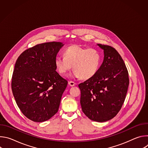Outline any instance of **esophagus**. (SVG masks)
Listing matches in <instances>:
<instances>
[{
  "mask_svg": "<svg viewBox=\"0 0 148 148\" xmlns=\"http://www.w3.org/2000/svg\"><path fill=\"white\" fill-rule=\"evenodd\" d=\"M69 86H71V87H74V86H75V83L74 82L71 81H69Z\"/></svg>",
  "mask_w": 148,
  "mask_h": 148,
  "instance_id": "esophagus-1",
  "label": "esophagus"
}]
</instances>
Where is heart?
I'll return each mask as SVG.
<instances>
[{
  "label": "heart",
  "instance_id": "b5f03b06",
  "mask_svg": "<svg viewBox=\"0 0 148 148\" xmlns=\"http://www.w3.org/2000/svg\"><path fill=\"white\" fill-rule=\"evenodd\" d=\"M54 62L56 70L61 75H66L73 67L71 77L89 79L98 71L101 56L95 49L74 45L64 50V57L57 56Z\"/></svg>",
  "mask_w": 148,
  "mask_h": 148
}]
</instances>
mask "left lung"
I'll return each mask as SVG.
<instances>
[{"label": "left lung", "instance_id": "left-lung-1", "mask_svg": "<svg viewBox=\"0 0 148 148\" xmlns=\"http://www.w3.org/2000/svg\"><path fill=\"white\" fill-rule=\"evenodd\" d=\"M103 50L102 65L94 76L80 83L82 112L91 120L103 122L115 117L124 102L129 86L127 69L113 47L97 45Z\"/></svg>", "mask_w": 148, "mask_h": 148}]
</instances>
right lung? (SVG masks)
<instances>
[{"instance_id": "obj_1", "label": "right lung", "mask_w": 148, "mask_h": 148, "mask_svg": "<svg viewBox=\"0 0 148 148\" xmlns=\"http://www.w3.org/2000/svg\"><path fill=\"white\" fill-rule=\"evenodd\" d=\"M61 42L37 45L20 55L14 66L12 90L18 107L29 119L41 122L58 110L68 81L56 71L55 58Z\"/></svg>"}]
</instances>
